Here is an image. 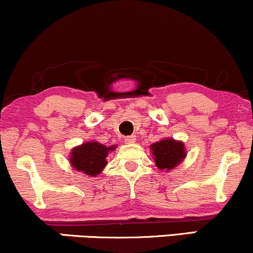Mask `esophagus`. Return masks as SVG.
<instances>
[{"label": "esophagus", "instance_id": "esophagus-1", "mask_svg": "<svg viewBox=\"0 0 253 253\" xmlns=\"http://www.w3.org/2000/svg\"><path fill=\"white\" fill-rule=\"evenodd\" d=\"M124 142H126V144H132L136 142V136L135 135H131V136H126V138H124Z\"/></svg>", "mask_w": 253, "mask_h": 253}]
</instances>
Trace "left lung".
I'll return each mask as SVG.
<instances>
[{
    "label": "left lung",
    "instance_id": "8db88e82",
    "mask_svg": "<svg viewBox=\"0 0 253 253\" xmlns=\"http://www.w3.org/2000/svg\"><path fill=\"white\" fill-rule=\"evenodd\" d=\"M154 162L160 170L169 171L176 168L187 156V149L182 141L167 137L150 145Z\"/></svg>",
    "mask_w": 253,
    "mask_h": 253
}]
</instances>
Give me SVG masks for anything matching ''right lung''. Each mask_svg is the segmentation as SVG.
<instances>
[{"label": "right lung", "mask_w": 253, "mask_h": 253, "mask_svg": "<svg viewBox=\"0 0 253 253\" xmlns=\"http://www.w3.org/2000/svg\"><path fill=\"white\" fill-rule=\"evenodd\" d=\"M116 147L117 145L106 147L97 141L84 142L71 150L68 161L79 173H84L90 177L97 176L106 167V157L116 149Z\"/></svg>", "instance_id": "right-lung-1"}]
</instances>
